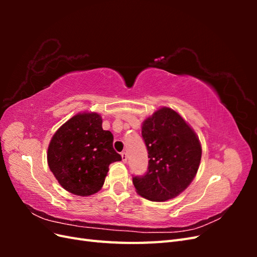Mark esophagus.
I'll return each mask as SVG.
<instances>
[{
    "instance_id": "esophagus-1",
    "label": "esophagus",
    "mask_w": 257,
    "mask_h": 257,
    "mask_svg": "<svg viewBox=\"0 0 257 257\" xmlns=\"http://www.w3.org/2000/svg\"><path fill=\"white\" fill-rule=\"evenodd\" d=\"M121 158H122V161L125 163L127 161V153L126 152H122L121 153Z\"/></svg>"
}]
</instances>
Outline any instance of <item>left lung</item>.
I'll list each match as a JSON object with an SVG mask.
<instances>
[{
	"label": "left lung",
	"instance_id": "8db88e82",
	"mask_svg": "<svg viewBox=\"0 0 257 257\" xmlns=\"http://www.w3.org/2000/svg\"><path fill=\"white\" fill-rule=\"evenodd\" d=\"M142 135L149 164L144 176L133 177L137 193L152 201L175 198L197 174L201 146L196 133L178 112L162 107L144 121Z\"/></svg>",
	"mask_w": 257,
	"mask_h": 257
}]
</instances>
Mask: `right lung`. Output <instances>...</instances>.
Returning a JSON list of instances; mask_svg holds the SVG:
<instances>
[{
  "instance_id": "obj_1",
  "label": "right lung",
  "mask_w": 257,
  "mask_h": 257,
  "mask_svg": "<svg viewBox=\"0 0 257 257\" xmlns=\"http://www.w3.org/2000/svg\"><path fill=\"white\" fill-rule=\"evenodd\" d=\"M96 112H80L66 121L52 136L47 153L49 168L61 186L78 196L97 193L108 167L121 161L112 147L111 132L102 127Z\"/></svg>"
}]
</instances>
